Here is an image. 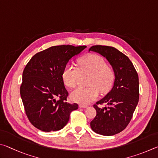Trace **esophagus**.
<instances>
[{
    "instance_id": "34e87169",
    "label": "esophagus",
    "mask_w": 158,
    "mask_h": 158,
    "mask_svg": "<svg viewBox=\"0 0 158 158\" xmlns=\"http://www.w3.org/2000/svg\"><path fill=\"white\" fill-rule=\"evenodd\" d=\"M79 107H81V108H87V107H88V106H86V105H82V104L79 105Z\"/></svg>"
}]
</instances>
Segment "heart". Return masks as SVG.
<instances>
[{"label": "heart", "mask_w": 158, "mask_h": 158, "mask_svg": "<svg viewBox=\"0 0 158 158\" xmlns=\"http://www.w3.org/2000/svg\"><path fill=\"white\" fill-rule=\"evenodd\" d=\"M79 69L67 64L62 72V79L66 86L71 88L79 84L82 74H91L88 82L89 87H78L72 91L71 99L76 103L87 104L96 100L98 91L106 94L111 89L114 81V73L107 66L106 60L101 55L92 54L82 58L78 62Z\"/></svg>", "instance_id": "heart-1"}]
</instances>
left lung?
<instances>
[{
  "instance_id": "1",
  "label": "left lung",
  "mask_w": 158,
  "mask_h": 158,
  "mask_svg": "<svg viewBox=\"0 0 158 158\" xmlns=\"http://www.w3.org/2000/svg\"><path fill=\"white\" fill-rule=\"evenodd\" d=\"M89 51L106 57L114 73L112 89L94 106L96 116L90 123L94 132L111 136L123 131L131 120L139 101V77L129 58L114 47L93 46ZM103 103L109 106L98 107L97 104Z\"/></svg>"
}]
</instances>
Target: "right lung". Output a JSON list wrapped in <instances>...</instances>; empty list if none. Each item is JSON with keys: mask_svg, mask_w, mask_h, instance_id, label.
<instances>
[{"mask_svg": "<svg viewBox=\"0 0 158 158\" xmlns=\"http://www.w3.org/2000/svg\"><path fill=\"white\" fill-rule=\"evenodd\" d=\"M86 46H55L37 52L25 67L21 97L26 114L33 126L44 132L60 131L69 120L76 103L66 102L69 95L62 72L69 61Z\"/></svg>", "mask_w": 158, "mask_h": 158, "instance_id": "obj_1", "label": "right lung"}]
</instances>
